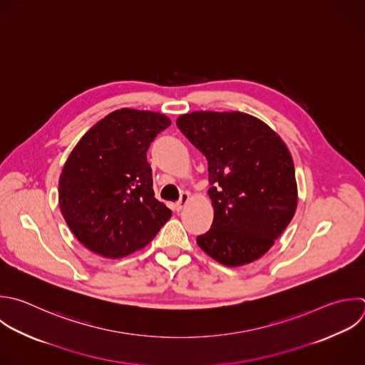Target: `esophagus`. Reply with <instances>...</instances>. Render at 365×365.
<instances>
[{
	"label": "esophagus",
	"instance_id": "obj_1",
	"mask_svg": "<svg viewBox=\"0 0 365 365\" xmlns=\"http://www.w3.org/2000/svg\"><path fill=\"white\" fill-rule=\"evenodd\" d=\"M188 198H190V194H188V192H182V194H181L180 200H178V201L175 202V205H174V208H175V211H177V212H180V211L182 210V207L187 204Z\"/></svg>",
	"mask_w": 365,
	"mask_h": 365
}]
</instances>
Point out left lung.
Returning a JSON list of instances; mask_svg holds the SVG:
<instances>
[{"label":"left lung","mask_w":365,"mask_h":365,"mask_svg":"<svg viewBox=\"0 0 365 365\" xmlns=\"http://www.w3.org/2000/svg\"><path fill=\"white\" fill-rule=\"evenodd\" d=\"M177 127L208 161L214 220L197 237L198 245L228 267L258 259L295 214V170L287 145L240 111H195L181 115Z\"/></svg>","instance_id":"1"}]
</instances>
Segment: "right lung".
<instances>
[{
    "mask_svg": "<svg viewBox=\"0 0 365 365\" xmlns=\"http://www.w3.org/2000/svg\"><path fill=\"white\" fill-rule=\"evenodd\" d=\"M168 117L123 108L88 130L60 177V208L77 240L96 254L121 258L144 248L173 211L153 190L147 151Z\"/></svg>",
    "mask_w": 365,
    "mask_h": 365,
    "instance_id": "obj_1",
    "label": "right lung"
}]
</instances>
